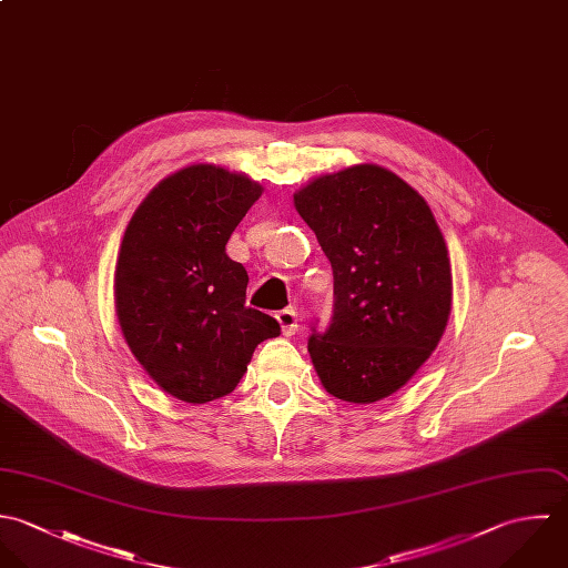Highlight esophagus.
<instances>
[{"mask_svg":"<svg viewBox=\"0 0 568 568\" xmlns=\"http://www.w3.org/2000/svg\"><path fill=\"white\" fill-rule=\"evenodd\" d=\"M276 321H278L281 332H283L285 336H294V334L298 332V312H296V310L287 307V310L278 312V314H276Z\"/></svg>","mask_w":568,"mask_h":568,"instance_id":"34e87169","label":"esophagus"}]
</instances>
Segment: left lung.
Returning <instances> with one entry per match:
<instances>
[{
  "mask_svg": "<svg viewBox=\"0 0 568 568\" xmlns=\"http://www.w3.org/2000/svg\"><path fill=\"white\" fill-rule=\"evenodd\" d=\"M294 206L334 270V314L307 348L334 397L371 404L402 388L442 341L453 303L444 234L395 173L357 164L310 182Z\"/></svg>",
  "mask_w": 568,
  "mask_h": 568,
  "instance_id": "1",
  "label": "left lung"
}]
</instances>
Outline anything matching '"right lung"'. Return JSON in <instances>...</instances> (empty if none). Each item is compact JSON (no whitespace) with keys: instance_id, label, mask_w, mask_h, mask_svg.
I'll list each match as a JSON object with an SVG mask.
<instances>
[{"instance_id":"add662e5","label":"right lung","mask_w":568,"mask_h":568,"mask_svg":"<svg viewBox=\"0 0 568 568\" xmlns=\"http://www.w3.org/2000/svg\"><path fill=\"white\" fill-rule=\"evenodd\" d=\"M261 186L213 164L162 180L133 213L115 263V312L135 359L169 395L232 393L281 325L245 307L247 272L226 254Z\"/></svg>"}]
</instances>
